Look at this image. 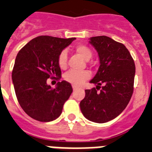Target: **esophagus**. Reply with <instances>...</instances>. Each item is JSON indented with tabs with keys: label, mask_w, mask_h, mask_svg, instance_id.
<instances>
[{
	"label": "esophagus",
	"mask_w": 152,
	"mask_h": 152,
	"mask_svg": "<svg viewBox=\"0 0 152 152\" xmlns=\"http://www.w3.org/2000/svg\"><path fill=\"white\" fill-rule=\"evenodd\" d=\"M72 88H73V91H76V90L77 89V87H76V86H75V85H73L72 86Z\"/></svg>",
	"instance_id": "1"
}]
</instances>
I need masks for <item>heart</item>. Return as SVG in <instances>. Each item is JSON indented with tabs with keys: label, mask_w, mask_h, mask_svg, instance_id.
I'll list each match as a JSON object with an SVG mask.
<instances>
[{
	"label": "heart",
	"mask_w": 152,
	"mask_h": 152,
	"mask_svg": "<svg viewBox=\"0 0 152 152\" xmlns=\"http://www.w3.org/2000/svg\"><path fill=\"white\" fill-rule=\"evenodd\" d=\"M75 51L79 56L85 60H89L92 56V52L91 49L84 45H78L75 48ZM68 62V52L66 50H62L58 57V64L61 68H66ZM91 76V74L88 71L76 72V71H69L64 75V78L68 82L71 83L73 85L80 86L88 80Z\"/></svg>",
	"instance_id": "obj_1"
}]
</instances>
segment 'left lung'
Listing matches in <instances>:
<instances>
[{"label": "left lung", "mask_w": 152, "mask_h": 152, "mask_svg": "<svg viewBox=\"0 0 152 152\" xmlns=\"http://www.w3.org/2000/svg\"><path fill=\"white\" fill-rule=\"evenodd\" d=\"M89 42L98 52L100 64L90 81L96 88L85 90L80 110L90 121L104 123L117 117L128 105L133 93L135 62L123 44L108 36L91 37Z\"/></svg>", "instance_id": "left-lung-1"}]
</instances>
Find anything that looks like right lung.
<instances>
[{
  "label": "right lung",
  "instance_id": "1",
  "mask_svg": "<svg viewBox=\"0 0 152 152\" xmlns=\"http://www.w3.org/2000/svg\"><path fill=\"white\" fill-rule=\"evenodd\" d=\"M75 39L40 36L19 51L12 80L17 100L31 118L50 122L61 115L64 103L72 94V87L62 80L53 89L47 84V79L61 77L58 57Z\"/></svg>",
  "mask_w": 152,
  "mask_h": 152
}]
</instances>
